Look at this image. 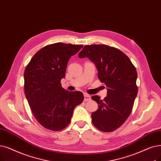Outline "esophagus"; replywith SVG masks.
<instances>
[{
  "label": "esophagus",
  "mask_w": 161,
  "mask_h": 161,
  "mask_svg": "<svg viewBox=\"0 0 161 161\" xmlns=\"http://www.w3.org/2000/svg\"><path fill=\"white\" fill-rule=\"evenodd\" d=\"M90 100H91V97L87 94H85L84 95V101L87 102V101H89Z\"/></svg>",
  "instance_id": "34e87169"
}]
</instances>
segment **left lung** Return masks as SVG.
I'll use <instances>...</instances> for the list:
<instances>
[{"instance_id": "left-lung-1", "label": "left lung", "mask_w": 161, "mask_h": 161, "mask_svg": "<svg viewBox=\"0 0 161 161\" xmlns=\"http://www.w3.org/2000/svg\"><path fill=\"white\" fill-rule=\"evenodd\" d=\"M78 57L94 62L98 78L108 87L104 99L92 97L99 105L92 114V123L102 131H113L128 119L134 107L138 92L136 67L122 51L106 45H86Z\"/></svg>"}]
</instances>
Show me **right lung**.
<instances>
[{"instance_id": "obj_1", "label": "right lung", "mask_w": 161, "mask_h": 161, "mask_svg": "<svg viewBox=\"0 0 161 161\" xmlns=\"http://www.w3.org/2000/svg\"><path fill=\"white\" fill-rule=\"evenodd\" d=\"M82 45L56 43L38 51L24 71V92L32 113L46 129L60 131L71 121L74 108L83 99L81 92L61 86L68 62Z\"/></svg>"}]
</instances>
